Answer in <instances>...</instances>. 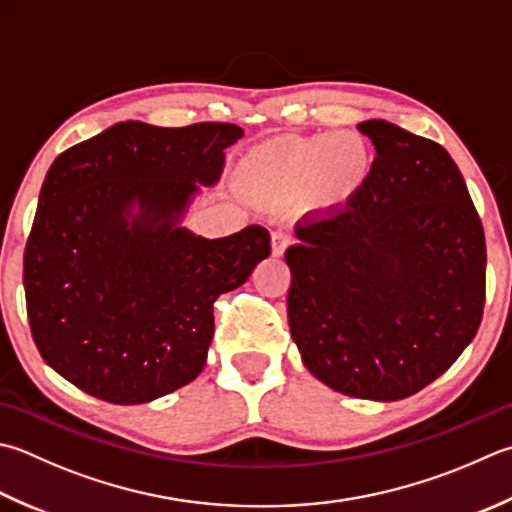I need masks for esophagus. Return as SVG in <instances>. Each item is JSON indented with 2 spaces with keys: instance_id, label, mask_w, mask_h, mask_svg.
<instances>
[{
  "instance_id": "34e87169",
  "label": "esophagus",
  "mask_w": 512,
  "mask_h": 512,
  "mask_svg": "<svg viewBox=\"0 0 512 512\" xmlns=\"http://www.w3.org/2000/svg\"><path fill=\"white\" fill-rule=\"evenodd\" d=\"M290 235L282 233V230H275L273 237H270V246H273V257H282L286 253V248L290 246Z\"/></svg>"
}]
</instances>
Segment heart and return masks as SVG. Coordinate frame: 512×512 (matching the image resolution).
<instances>
[{
    "label": "heart",
    "instance_id": "obj_1",
    "mask_svg": "<svg viewBox=\"0 0 512 512\" xmlns=\"http://www.w3.org/2000/svg\"><path fill=\"white\" fill-rule=\"evenodd\" d=\"M373 168V153L357 133L282 135L255 146L239 162V179L264 204L302 199L308 210L330 213L353 199Z\"/></svg>",
    "mask_w": 512,
    "mask_h": 512
}]
</instances>
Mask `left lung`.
Returning a JSON list of instances; mask_svg holds the SVG:
<instances>
[{"instance_id":"left-lung-1","label":"left lung","mask_w":512,"mask_h":512,"mask_svg":"<svg viewBox=\"0 0 512 512\" xmlns=\"http://www.w3.org/2000/svg\"><path fill=\"white\" fill-rule=\"evenodd\" d=\"M375 162L350 202L295 226L288 324L304 366L342 395L397 402L455 364L482 324L486 239L453 157L366 119Z\"/></svg>"}]
</instances>
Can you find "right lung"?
I'll use <instances>...</instances> for the list:
<instances>
[{
	"mask_svg": "<svg viewBox=\"0 0 512 512\" xmlns=\"http://www.w3.org/2000/svg\"><path fill=\"white\" fill-rule=\"evenodd\" d=\"M242 137L235 124L130 119L55 159L24 253L30 333L55 373L122 406L202 373L215 299L270 255L259 224L219 239L182 224Z\"/></svg>",
	"mask_w": 512,
	"mask_h": 512,
	"instance_id": "obj_1",
	"label": "right lung"
}]
</instances>
